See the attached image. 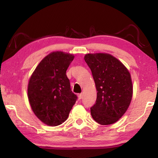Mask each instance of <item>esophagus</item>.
<instances>
[{
    "mask_svg": "<svg viewBox=\"0 0 158 158\" xmlns=\"http://www.w3.org/2000/svg\"><path fill=\"white\" fill-rule=\"evenodd\" d=\"M82 98H83V94H78V98L79 100H81Z\"/></svg>",
    "mask_w": 158,
    "mask_h": 158,
    "instance_id": "obj_1",
    "label": "esophagus"
}]
</instances>
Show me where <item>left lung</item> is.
<instances>
[{"label": "left lung", "mask_w": 158, "mask_h": 158, "mask_svg": "<svg viewBox=\"0 0 158 158\" xmlns=\"http://www.w3.org/2000/svg\"><path fill=\"white\" fill-rule=\"evenodd\" d=\"M84 60L91 69L97 90L96 104L90 109L92 118L101 125L115 123L132 100L133 86L129 70L109 53H88Z\"/></svg>", "instance_id": "8db88e82"}]
</instances>
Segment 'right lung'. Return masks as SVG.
<instances>
[{
    "label": "right lung",
    "mask_w": 158,
    "mask_h": 158,
    "mask_svg": "<svg viewBox=\"0 0 158 158\" xmlns=\"http://www.w3.org/2000/svg\"><path fill=\"white\" fill-rule=\"evenodd\" d=\"M74 58L64 52L50 53L40 62L29 79V103L35 115L48 126L64 122L77 100L66 73Z\"/></svg>",
    "instance_id": "obj_1"
}]
</instances>
